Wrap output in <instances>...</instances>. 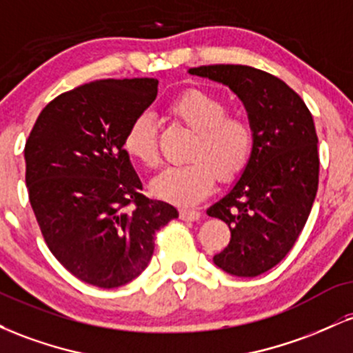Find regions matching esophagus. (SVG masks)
<instances>
[{"instance_id":"obj_1","label":"esophagus","mask_w":353,"mask_h":353,"mask_svg":"<svg viewBox=\"0 0 353 353\" xmlns=\"http://www.w3.org/2000/svg\"><path fill=\"white\" fill-rule=\"evenodd\" d=\"M179 217L182 221H199L201 219V212L196 209H181L179 210Z\"/></svg>"}]
</instances>
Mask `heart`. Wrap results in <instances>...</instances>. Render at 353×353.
Returning a JSON list of instances; mask_svg holds the SVG:
<instances>
[{"label":"heart","mask_w":353,"mask_h":353,"mask_svg":"<svg viewBox=\"0 0 353 353\" xmlns=\"http://www.w3.org/2000/svg\"><path fill=\"white\" fill-rule=\"evenodd\" d=\"M172 114L197 132L190 148L192 163L164 169L151 182L156 197L176 205H192L212 192L216 176L230 181L249 163L254 149V129L242 116H229L228 106L204 91H189L171 106ZM124 151L145 168L159 163L156 128L151 114L143 112L124 136Z\"/></svg>","instance_id":"1"}]
</instances>
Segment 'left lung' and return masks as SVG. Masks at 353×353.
Instances as JSON below:
<instances>
[{
  "label": "left lung",
  "mask_w": 353,
  "mask_h": 353,
  "mask_svg": "<svg viewBox=\"0 0 353 353\" xmlns=\"http://www.w3.org/2000/svg\"><path fill=\"white\" fill-rule=\"evenodd\" d=\"M188 72L228 86L254 129L249 163L208 216L230 229L229 245L214 264L230 275L257 277L289 254L309 219L319 185L314 119L301 96L265 71L214 64Z\"/></svg>",
  "instance_id": "1"
}]
</instances>
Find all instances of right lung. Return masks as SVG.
<instances>
[{
    "label": "right lung",
    "instance_id": "add662e5",
    "mask_svg": "<svg viewBox=\"0 0 353 353\" xmlns=\"http://www.w3.org/2000/svg\"><path fill=\"white\" fill-rule=\"evenodd\" d=\"M159 81L103 79L52 99L26 141V185L48 247L79 281L114 289L148 267L154 236L179 214L141 194L124 151Z\"/></svg>",
    "mask_w": 353,
    "mask_h": 353
}]
</instances>
